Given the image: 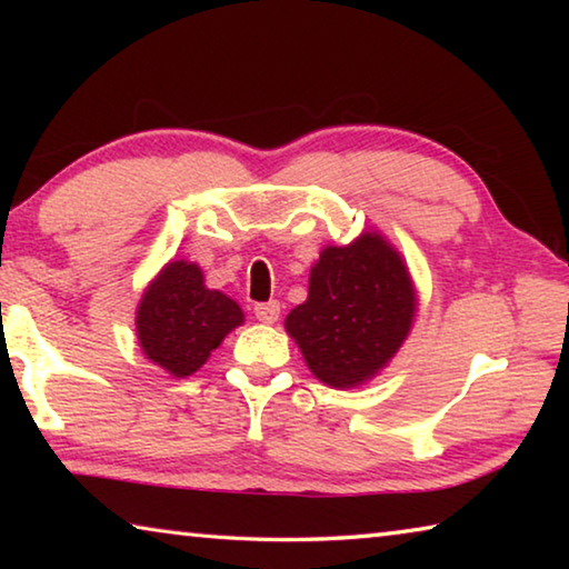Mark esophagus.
I'll return each mask as SVG.
<instances>
[{
  "label": "esophagus",
  "instance_id": "34e87169",
  "mask_svg": "<svg viewBox=\"0 0 569 569\" xmlns=\"http://www.w3.org/2000/svg\"><path fill=\"white\" fill-rule=\"evenodd\" d=\"M256 319L261 323H276L278 316H281V303L278 301H266V303H256L253 306Z\"/></svg>",
  "mask_w": 569,
  "mask_h": 569
}]
</instances>
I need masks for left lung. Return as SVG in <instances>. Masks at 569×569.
Returning a JSON list of instances; mask_svg holds the SVG:
<instances>
[{
  "label": "left lung",
  "mask_w": 569,
  "mask_h": 569,
  "mask_svg": "<svg viewBox=\"0 0 569 569\" xmlns=\"http://www.w3.org/2000/svg\"><path fill=\"white\" fill-rule=\"evenodd\" d=\"M417 288L409 266L379 230L326 246L308 276V298L286 316L311 373L353 389L387 369L413 326Z\"/></svg>",
  "instance_id": "8db88e82"
}]
</instances>
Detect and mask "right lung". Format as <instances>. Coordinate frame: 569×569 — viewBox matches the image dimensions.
<instances>
[{
    "mask_svg": "<svg viewBox=\"0 0 569 569\" xmlns=\"http://www.w3.org/2000/svg\"><path fill=\"white\" fill-rule=\"evenodd\" d=\"M243 321V308L223 291L208 288L200 266L182 258L160 268L134 311L146 359L176 379L196 373Z\"/></svg>",
    "mask_w": 569,
    "mask_h": 569,
    "instance_id": "right-lung-1",
    "label": "right lung"
}]
</instances>
